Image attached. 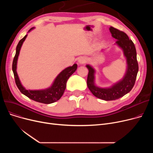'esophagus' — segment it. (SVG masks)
I'll return each mask as SVG.
<instances>
[{
	"instance_id": "1",
	"label": "esophagus",
	"mask_w": 153,
	"mask_h": 153,
	"mask_svg": "<svg viewBox=\"0 0 153 153\" xmlns=\"http://www.w3.org/2000/svg\"><path fill=\"white\" fill-rule=\"evenodd\" d=\"M86 61H87V58L85 57H81L79 59L78 64L81 65V64H83L85 63Z\"/></svg>"
}]
</instances>
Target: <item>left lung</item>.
<instances>
[{
  "instance_id": "obj_1",
  "label": "left lung",
  "mask_w": 153,
  "mask_h": 153,
  "mask_svg": "<svg viewBox=\"0 0 153 153\" xmlns=\"http://www.w3.org/2000/svg\"><path fill=\"white\" fill-rule=\"evenodd\" d=\"M109 30L112 37L117 39L115 45L122 50L126 58V69L123 77L109 87H100L95 82V70L89 64L86 65L89 69L87 79L88 88L96 97L106 101L118 99L130 92L134 85L138 72L136 51L133 42L124 32L112 27Z\"/></svg>"
}]
</instances>
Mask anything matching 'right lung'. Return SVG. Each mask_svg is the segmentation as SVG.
<instances>
[{"instance_id": "obj_1", "label": "right lung", "mask_w": 153, "mask_h": 153, "mask_svg": "<svg viewBox=\"0 0 153 153\" xmlns=\"http://www.w3.org/2000/svg\"><path fill=\"white\" fill-rule=\"evenodd\" d=\"M34 28V27L31 28L28 32ZM27 35H26L19 42L17 48H16V53L12 63V71L14 74L16 85H17L20 91L30 99L46 104L52 103L58 100L62 97L64 91L66 89L68 80L69 77L76 71L77 65V64H74L72 66L68 67L62 70L57 76V77L55 78L51 85L46 88V89L42 90H27L22 85L19 79L17 72V65L21 47Z\"/></svg>"}]
</instances>
